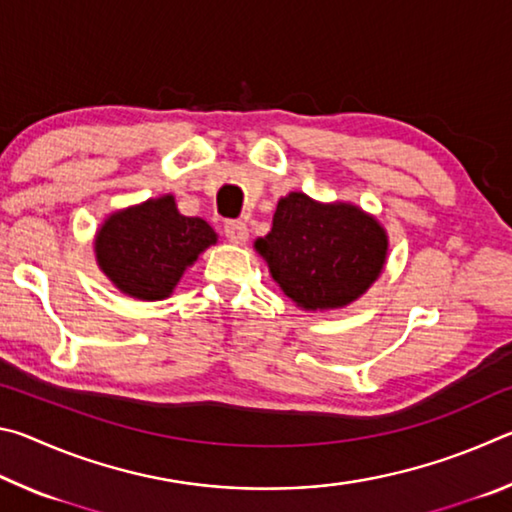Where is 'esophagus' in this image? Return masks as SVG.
Returning <instances> with one entry per match:
<instances>
[{"label": "esophagus", "mask_w": 512, "mask_h": 512, "mask_svg": "<svg viewBox=\"0 0 512 512\" xmlns=\"http://www.w3.org/2000/svg\"><path fill=\"white\" fill-rule=\"evenodd\" d=\"M223 235H225V239L232 241V244H246L248 228L244 221H225Z\"/></svg>", "instance_id": "esophagus-1"}]
</instances>
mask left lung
<instances>
[{
  "label": "left lung",
  "mask_w": 512,
  "mask_h": 512,
  "mask_svg": "<svg viewBox=\"0 0 512 512\" xmlns=\"http://www.w3.org/2000/svg\"><path fill=\"white\" fill-rule=\"evenodd\" d=\"M255 248L296 305L334 309L377 280L388 241L384 228L357 207L320 205L293 192L277 203L273 228Z\"/></svg>",
  "instance_id": "8db88e82"
}]
</instances>
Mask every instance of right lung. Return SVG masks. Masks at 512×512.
I'll list each match as a JSON object with an SVG mask.
<instances>
[{
  "label": "right lung",
  "instance_id": "1",
  "mask_svg": "<svg viewBox=\"0 0 512 512\" xmlns=\"http://www.w3.org/2000/svg\"><path fill=\"white\" fill-rule=\"evenodd\" d=\"M216 241L203 219L183 216L171 196L112 214L97 235L101 271L128 296L167 298L180 275Z\"/></svg>",
  "mask_w": 512,
  "mask_h": 512
}]
</instances>
